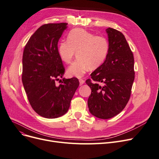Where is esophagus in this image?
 <instances>
[{
    "instance_id": "esophagus-1",
    "label": "esophagus",
    "mask_w": 159,
    "mask_h": 159,
    "mask_svg": "<svg viewBox=\"0 0 159 159\" xmlns=\"http://www.w3.org/2000/svg\"><path fill=\"white\" fill-rule=\"evenodd\" d=\"M79 82H80V85H82L85 82V80L83 79H79Z\"/></svg>"
}]
</instances>
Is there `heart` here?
<instances>
[{
  "label": "heart",
  "instance_id": "b5f03b06",
  "mask_svg": "<svg viewBox=\"0 0 159 159\" xmlns=\"http://www.w3.org/2000/svg\"><path fill=\"white\" fill-rule=\"evenodd\" d=\"M109 50V43L103 36H95L82 29L71 30L67 41H61L58 46L61 60L70 64L75 55L78 57L67 71L70 77L81 78L89 68L95 70L105 61ZM77 52L76 53L75 52Z\"/></svg>",
  "mask_w": 159,
  "mask_h": 159
}]
</instances>
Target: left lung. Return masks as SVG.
Listing matches in <instances>:
<instances>
[{"mask_svg": "<svg viewBox=\"0 0 159 159\" xmlns=\"http://www.w3.org/2000/svg\"><path fill=\"white\" fill-rule=\"evenodd\" d=\"M106 32L109 43L106 59L86 81L92 89L88 100L89 112L100 119L111 118L122 111L134 80V57L125 36L112 28Z\"/></svg>", "mask_w": 159, "mask_h": 159, "instance_id": "1", "label": "left lung"}]
</instances>
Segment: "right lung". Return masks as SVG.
Instances as JSON below:
<instances>
[{
    "instance_id": "obj_1",
    "label": "right lung",
    "mask_w": 159,
    "mask_h": 159,
    "mask_svg": "<svg viewBox=\"0 0 159 159\" xmlns=\"http://www.w3.org/2000/svg\"><path fill=\"white\" fill-rule=\"evenodd\" d=\"M67 23L43 25L33 34L25 47L22 82L27 98L38 114L53 119L64 115L76 89L77 78L63 79L65 69L58 52V42Z\"/></svg>"
}]
</instances>
